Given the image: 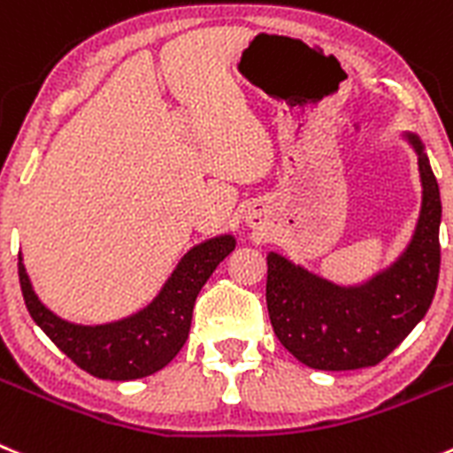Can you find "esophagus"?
I'll return each mask as SVG.
<instances>
[{"label": "esophagus", "instance_id": "1", "mask_svg": "<svg viewBox=\"0 0 453 453\" xmlns=\"http://www.w3.org/2000/svg\"><path fill=\"white\" fill-rule=\"evenodd\" d=\"M246 223L250 227H261V226H264V214H261V212H250L246 217Z\"/></svg>", "mask_w": 453, "mask_h": 453}]
</instances>
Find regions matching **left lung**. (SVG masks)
Wrapping results in <instances>:
<instances>
[{
	"mask_svg": "<svg viewBox=\"0 0 453 453\" xmlns=\"http://www.w3.org/2000/svg\"><path fill=\"white\" fill-rule=\"evenodd\" d=\"M422 207L407 250L360 286H337L286 257L268 255L265 302L274 335L302 365L319 371L375 366L429 311L441 273V189L420 138Z\"/></svg>",
	"mask_w": 453,
	"mask_h": 453,
	"instance_id": "obj_1",
	"label": "left lung"
}]
</instances>
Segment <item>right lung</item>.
<instances>
[{"mask_svg": "<svg viewBox=\"0 0 453 453\" xmlns=\"http://www.w3.org/2000/svg\"><path fill=\"white\" fill-rule=\"evenodd\" d=\"M234 246L232 234L203 241L179 261L154 302L125 319L98 326L66 322L49 311L33 290L22 255L17 268L33 322L66 357L100 380H138L167 366L183 349L192 326L194 302Z\"/></svg>", "mask_w": 453, "mask_h": 453, "instance_id": "1", "label": "right lung"}]
</instances>
